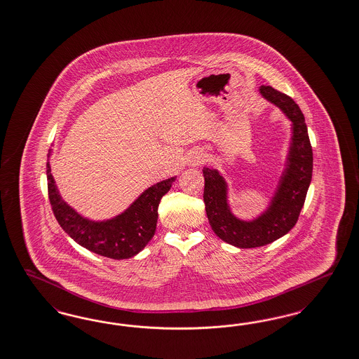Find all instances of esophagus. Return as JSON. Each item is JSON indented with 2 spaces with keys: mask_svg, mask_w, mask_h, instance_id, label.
<instances>
[{
  "mask_svg": "<svg viewBox=\"0 0 359 359\" xmlns=\"http://www.w3.org/2000/svg\"><path fill=\"white\" fill-rule=\"evenodd\" d=\"M204 160H205V158H204L203 154H196L194 158H191V164L198 165V164H201Z\"/></svg>",
  "mask_w": 359,
  "mask_h": 359,
  "instance_id": "34e87169",
  "label": "esophagus"
}]
</instances>
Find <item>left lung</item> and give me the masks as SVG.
Masks as SVG:
<instances>
[{
	"instance_id": "8db88e82",
	"label": "left lung",
	"mask_w": 359,
	"mask_h": 359,
	"mask_svg": "<svg viewBox=\"0 0 359 359\" xmlns=\"http://www.w3.org/2000/svg\"><path fill=\"white\" fill-rule=\"evenodd\" d=\"M260 93L279 107L292 121V137L286 171L280 179L270 208L252 222L236 219L227 205V186L224 179L216 170H203L205 182L203 201L208 222L222 241L239 248L266 245L286 235L298 222L313 176V148L301 108L290 96L273 89V86H260Z\"/></svg>"
}]
</instances>
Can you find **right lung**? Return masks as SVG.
Masks as SVG:
<instances>
[{
    "instance_id": "1",
    "label": "right lung",
    "mask_w": 359,
    "mask_h": 359,
    "mask_svg": "<svg viewBox=\"0 0 359 359\" xmlns=\"http://www.w3.org/2000/svg\"><path fill=\"white\" fill-rule=\"evenodd\" d=\"M46 177L52 211L61 229L86 250L117 260L135 257L152 239L158 223V204L176 179L171 177L149 187L126 212L115 219L95 223L76 214L60 198L49 163L46 164Z\"/></svg>"
}]
</instances>
